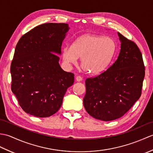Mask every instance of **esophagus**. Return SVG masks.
Returning a JSON list of instances; mask_svg holds the SVG:
<instances>
[{
	"mask_svg": "<svg viewBox=\"0 0 153 153\" xmlns=\"http://www.w3.org/2000/svg\"><path fill=\"white\" fill-rule=\"evenodd\" d=\"M76 80L77 81V82H82V81L83 80V78L81 76H77L76 78Z\"/></svg>",
	"mask_w": 153,
	"mask_h": 153,
	"instance_id": "34e87169",
	"label": "esophagus"
}]
</instances>
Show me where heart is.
<instances>
[{
	"instance_id": "heart-1",
	"label": "heart",
	"mask_w": 153,
	"mask_h": 153,
	"mask_svg": "<svg viewBox=\"0 0 153 153\" xmlns=\"http://www.w3.org/2000/svg\"><path fill=\"white\" fill-rule=\"evenodd\" d=\"M116 44L111 38L95 35H84L77 38L70 47L63 48L62 56L68 66L81 60L82 68L91 74L105 71L115 53Z\"/></svg>"
}]
</instances>
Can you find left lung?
I'll list each match as a JSON object with an SVG mask.
<instances>
[{
    "label": "left lung",
    "instance_id": "obj_1",
    "mask_svg": "<svg viewBox=\"0 0 153 153\" xmlns=\"http://www.w3.org/2000/svg\"><path fill=\"white\" fill-rule=\"evenodd\" d=\"M121 43L117 60L105 72L85 80L83 105L94 118L111 121L123 116L139 99L145 77L137 45L118 32Z\"/></svg>",
    "mask_w": 153,
    "mask_h": 153
}]
</instances>
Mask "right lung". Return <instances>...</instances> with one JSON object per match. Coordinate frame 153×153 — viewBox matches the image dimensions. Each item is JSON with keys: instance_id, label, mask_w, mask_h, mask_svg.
I'll return each instance as SVG.
<instances>
[{"instance_id": "obj_1", "label": "right lung", "mask_w": 153, "mask_h": 153, "mask_svg": "<svg viewBox=\"0 0 153 153\" xmlns=\"http://www.w3.org/2000/svg\"><path fill=\"white\" fill-rule=\"evenodd\" d=\"M68 24L48 23L23 35L11 64V89L24 111L39 118L49 117L62 105L74 75L62 69L61 47Z\"/></svg>"}]
</instances>
